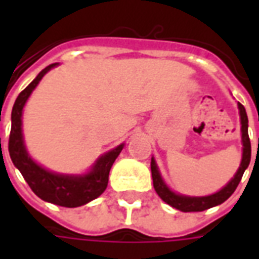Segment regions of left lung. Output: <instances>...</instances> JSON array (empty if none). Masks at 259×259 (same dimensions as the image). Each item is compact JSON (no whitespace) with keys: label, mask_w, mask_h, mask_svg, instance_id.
Segmentation results:
<instances>
[{"label":"left lung","mask_w":259,"mask_h":259,"mask_svg":"<svg viewBox=\"0 0 259 259\" xmlns=\"http://www.w3.org/2000/svg\"><path fill=\"white\" fill-rule=\"evenodd\" d=\"M239 105L240 111V120H241V141H243V158H241V163H240L239 170L236 172L234 178L228 185L223 187L222 190H219L215 194L205 195V197H187V195L176 194L169 189L168 186L165 185V182L161 178V174L158 170L155 159H151V174H152V182H154V189L157 191V194L162 198L166 204L174 206L176 209L183 212H200L205 211L208 208L219 205L225 201L228 200L230 195L233 194L236 187L239 186L240 180L243 178L244 170L248 168L251 159V143L250 137H248V118H247V112L245 108L241 104Z\"/></svg>","instance_id":"8db88e82"}]
</instances>
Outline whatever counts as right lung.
Listing matches in <instances>:
<instances>
[{"mask_svg":"<svg viewBox=\"0 0 259 259\" xmlns=\"http://www.w3.org/2000/svg\"><path fill=\"white\" fill-rule=\"evenodd\" d=\"M58 64L48 65L42 69L37 77L25 90L20 93L12 108V126L9 135L8 150L11 159L16 168L19 169L27 185L30 186L33 193L41 200L55 204V205L74 208L84 205L105 191L108 186V176L112 168L115 159L123 150V144L104 154L96 161L89 174L85 175H59L50 172L40 166L30 158L26 151L23 135H22V112L31 91L36 89L38 81L50 69Z\"/></svg>","mask_w":259,"mask_h":259,"instance_id":"right-lung-1","label":"right lung"}]
</instances>
